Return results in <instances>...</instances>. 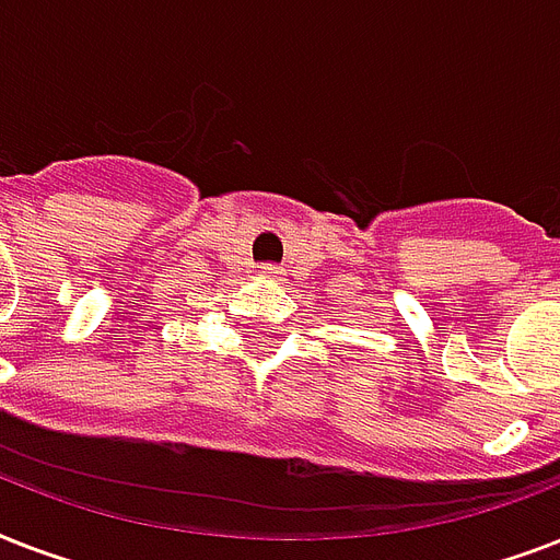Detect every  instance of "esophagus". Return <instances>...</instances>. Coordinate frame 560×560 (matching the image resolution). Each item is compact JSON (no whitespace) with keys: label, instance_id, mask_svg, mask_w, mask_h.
<instances>
[{"label":"esophagus","instance_id":"34e87169","mask_svg":"<svg viewBox=\"0 0 560 560\" xmlns=\"http://www.w3.org/2000/svg\"><path fill=\"white\" fill-rule=\"evenodd\" d=\"M261 276H267V279H281V267L279 264H264Z\"/></svg>","mask_w":560,"mask_h":560}]
</instances>
